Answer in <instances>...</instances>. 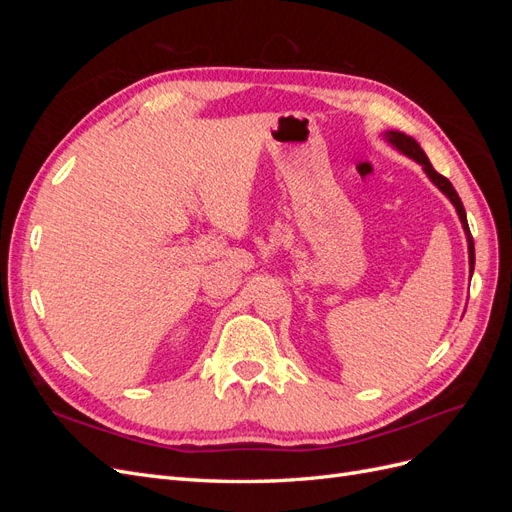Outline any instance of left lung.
<instances>
[{
	"label": "left lung",
	"instance_id": "obj_1",
	"mask_svg": "<svg viewBox=\"0 0 512 512\" xmlns=\"http://www.w3.org/2000/svg\"><path fill=\"white\" fill-rule=\"evenodd\" d=\"M384 138L386 141H389L395 149H399L401 153H406L408 158H412V160H416L418 164L423 166V170L427 173V177L438 185V188L448 196V200H451V203L455 205V209H457V215H459V220H461V226H463V230H466V237H468V252H470V271H474V241H472V235H470V226H468V218H466V209H463V203H461V198H459V194L455 192V188H453V183L448 181L446 177H442L436 168L431 166V162H429V158L425 156V151L421 149V145H418L412 136H408V134H404V132H386L384 134Z\"/></svg>",
	"mask_w": 512,
	"mask_h": 512
}]
</instances>
